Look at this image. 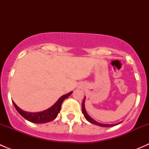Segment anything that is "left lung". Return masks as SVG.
<instances>
[{"label":"left lung","instance_id":"obj_1","mask_svg":"<svg viewBox=\"0 0 149 149\" xmlns=\"http://www.w3.org/2000/svg\"><path fill=\"white\" fill-rule=\"evenodd\" d=\"M85 100H86V97H84V101H83V102H82V104H81V107H82V112H83V114H84V118H86V120L87 121H88L89 123H92V124L97 125H99V126H101V127H112V126L117 125H118L120 123H117V124H102V123H98V122L94 120L93 119V118H91V117L88 115V113L86 112V109H85Z\"/></svg>","mask_w":149,"mask_h":149}]
</instances>
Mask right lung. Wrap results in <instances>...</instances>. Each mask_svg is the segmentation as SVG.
I'll return each mask as SVG.
<instances>
[{
  "mask_svg": "<svg viewBox=\"0 0 149 149\" xmlns=\"http://www.w3.org/2000/svg\"><path fill=\"white\" fill-rule=\"evenodd\" d=\"M72 93H73V91H70V92L68 93V94H65V95H63L62 97H60L59 100L54 104L51 107L48 108L47 109H45V110L44 111H42V112H26V111H24L22 110V109H20V108H19L16 104L13 102V105H14L16 110L18 111V112H19L24 118L27 120L28 121L31 122V123H38V124H40V123H48V122L53 120H55V118H57L58 113H59L60 111H61V105H62L63 102L65 99H67Z\"/></svg>",
  "mask_w": 149,
  "mask_h": 149,
  "instance_id": "1",
  "label": "right lung"
}]
</instances>
